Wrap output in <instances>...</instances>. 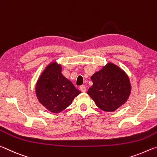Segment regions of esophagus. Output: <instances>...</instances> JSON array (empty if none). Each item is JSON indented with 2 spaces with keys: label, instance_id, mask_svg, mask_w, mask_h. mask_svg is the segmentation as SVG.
Listing matches in <instances>:
<instances>
[{
  "label": "esophagus",
  "instance_id": "esophagus-1",
  "mask_svg": "<svg viewBox=\"0 0 157 157\" xmlns=\"http://www.w3.org/2000/svg\"><path fill=\"white\" fill-rule=\"evenodd\" d=\"M79 89H80V91L82 92H85L86 90V88L84 85H82V86H80V87H79Z\"/></svg>",
  "mask_w": 157,
  "mask_h": 157
}]
</instances>
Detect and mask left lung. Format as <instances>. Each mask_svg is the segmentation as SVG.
I'll list each match as a JSON object with an SVG mask.
<instances>
[{"label":"left lung","mask_w":157,"mask_h":157,"mask_svg":"<svg viewBox=\"0 0 157 157\" xmlns=\"http://www.w3.org/2000/svg\"><path fill=\"white\" fill-rule=\"evenodd\" d=\"M93 85L88 90L98 107L113 111L123 105L129 96L131 85L128 77L118 66L109 63L91 76Z\"/></svg>","instance_id":"8db88e82"}]
</instances>
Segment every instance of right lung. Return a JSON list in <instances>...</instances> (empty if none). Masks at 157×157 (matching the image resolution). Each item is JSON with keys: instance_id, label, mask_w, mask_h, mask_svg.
Segmentation results:
<instances>
[{"instance_id": "obj_1", "label": "right lung", "mask_w": 157, "mask_h": 157, "mask_svg": "<svg viewBox=\"0 0 157 157\" xmlns=\"http://www.w3.org/2000/svg\"><path fill=\"white\" fill-rule=\"evenodd\" d=\"M56 62L47 66L36 85V94L41 104L52 113H59L71 104L80 94L72 82L61 73Z\"/></svg>"}]
</instances>
